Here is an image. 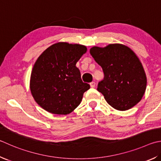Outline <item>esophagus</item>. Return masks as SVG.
<instances>
[{
  "label": "esophagus",
  "mask_w": 161,
  "mask_h": 161,
  "mask_svg": "<svg viewBox=\"0 0 161 161\" xmlns=\"http://www.w3.org/2000/svg\"><path fill=\"white\" fill-rule=\"evenodd\" d=\"M90 86L92 88H94L95 86H96V83L94 82V81H92V82L90 83Z\"/></svg>",
  "instance_id": "1"
}]
</instances>
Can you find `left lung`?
I'll use <instances>...</instances> for the list:
<instances>
[{
  "instance_id": "1",
  "label": "left lung",
  "mask_w": 161,
  "mask_h": 161,
  "mask_svg": "<svg viewBox=\"0 0 161 161\" xmlns=\"http://www.w3.org/2000/svg\"><path fill=\"white\" fill-rule=\"evenodd\" d=\"M90 53L104 72L97 90L113 108L124 111L139 103L147 89V79L141 61L131 48L120 43L93 46Z\"/></svg>"
}]
</instances>
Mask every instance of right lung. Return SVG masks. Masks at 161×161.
Wrapping results in <instances>:
<instances>
[{
  "label": "right lung",
  "mask_w": 161,
  "mask_h": 161,
  "mask_svg": "<svg viewBox=\"0 0 161 161\" xmlns=\"http://www.w3.org/2000/svg\"><path fill=\"white\" fill-rule=\"evenodd\" d=\"M86 51L85 46L58 42L37 58L30 87L35 101L43 109L53 114L68 115L80 104L90 86L81 80L76 63Z\"/></svg>",
  "instance_id": "right-lung-1"
}]
</instances>
